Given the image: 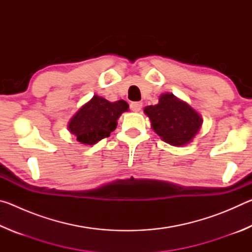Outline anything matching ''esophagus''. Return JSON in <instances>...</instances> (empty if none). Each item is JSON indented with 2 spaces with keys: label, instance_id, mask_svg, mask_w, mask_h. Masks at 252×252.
Instances as JSON below:
<instances>
[{
  "label": "esophagus",
  "instance_id": "34e87169",
  "mask_svg": "<svg viewBox=\"0 0 252 252\" xmlns=\"http://www.w3.org/2000/svg\"><path fill=\"white\" fill-rule=\"evenodd\" d=\"M130 108L132 111H134V112H139L142 108V103L141 102H132L130 104Z\"/></svg>",
  "mask_w": 252,
  "mask_h": 252
}]
</instances>
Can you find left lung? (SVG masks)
<instances>
[{
  "mask_svg": "<svg viewBox=\"0 0 252 252\" xmlns=\"http://www.w3.org/2000/svg\"><path fill=\"white\" fill-rule=\"evenodd\" d=\"M144 113L162 141L174 147L190 143L202 126V118L197 111L169 92L162 93L157 104L146 106Z\"/></svg>",
  "mask_w": 252,
  "mask_h": 252,
  "instance_id": "left-lung-1",
  "label": "left lung"
}]
</instances>
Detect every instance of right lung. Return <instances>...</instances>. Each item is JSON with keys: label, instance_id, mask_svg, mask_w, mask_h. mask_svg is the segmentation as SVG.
I'll use <instances>...</instances> for the list:
<instances>
[{"label": "right lung", "instance_id": "1", "mask_svg": "<svg viewBox=\"0 0 252 252\" xmlns=\"http://www.w3.org/2000/svg\"><path fill=\"white\" fill-rule=\"evenodd\" d=\"M129 110L125 100L110 102L104 97L93 95L83 104L67 123V129L84 146H93L108 138L118 126V119Z\"/></svg>", "mask_w": 252, "mask_h": 252}]
</instances>
